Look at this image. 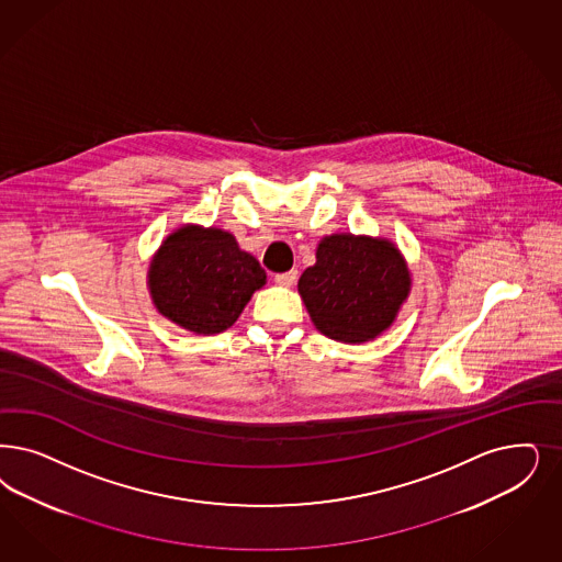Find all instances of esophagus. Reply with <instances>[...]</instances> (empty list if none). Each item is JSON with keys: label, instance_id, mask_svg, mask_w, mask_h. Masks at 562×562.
Segmentation results:
<instances>
[{"label": "esophagus", "instance_id": "esophagus-1", "mask_svg": "<svg viewBox=\"0 0 562 562\" xmlns=\"http://www.w3.org/2000/svg\"><path fill=\"white\" fill-rule=\"evenodd\" d=\"M296 276H299V271L291 270V271H284V273H278L273 280H276V284H280V286H292L294 282H296Z\"/></svg>", "mask_w": 562, "mask_h": 562}]
</instances>
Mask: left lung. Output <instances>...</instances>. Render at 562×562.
Instances as JSON below:
<instances>
[{
    "mask_svg": "<svg viewBox=\"0 0 562 562\" xmlns=\"http://www.w3.org/2000/svg\"><path fill=\"white\" fill-rule=\"evenodd\" d=\"M411 286L405 255L390 238L369 234L324 236L315 263L299 278L313 326L347 345L375 340L392 328Z\"/></svg>",
    "mask_w": 562,
    "mask_h": 562,
    "instance_id": "8db88e82",
    "label": "left lung"
}]
</instances>
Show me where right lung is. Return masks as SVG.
<instances>
[{
  "label": "right lung",
  "mask_w": 562,
  "mask_h": 562,
  "mask_svg": "<svg viewBox=\"0 0 562 562\" xmlns=\"http://www.w3.org/2000/svg\"><path fill=\"white\" fill-rule=\"evenodd\" d=\"M266 282V271L238 247L234 234L199 224L168 234L147 268V289L159 315L203 336L234 326Z\"/></svg>",
  "instance_id": "1"
}]
</instances>
